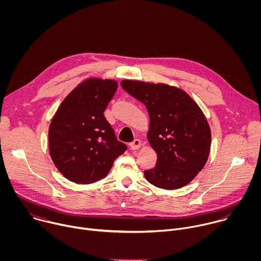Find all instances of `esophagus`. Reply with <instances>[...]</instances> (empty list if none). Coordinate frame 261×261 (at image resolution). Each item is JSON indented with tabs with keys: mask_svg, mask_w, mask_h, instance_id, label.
<instances>
[{
	"mask_svg": "<svg viewBox=\"0 0 261 261\" xmlns=\"http://www.w3.org/2000/svg\"><path fill=\"white\" fill-rule=\"evenodd\" d=\"M129 145L132 150H138V148L141 146V141L139 139H134Z\"/></svg>",
	"mask_w": 261,
	"mask_h": 261,
	"instance_id": "esophagus-1",
	"label": "esophagus"
}]
</instances>
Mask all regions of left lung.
I'll use <instances>...</instances> for the list:
<instances>
[{
    "instance_id": "obj_1",
    "label": "left lung",
    "mask_w": 261,
    "mask_h": 261,
    "mask_svg": "<svg viewBox=\"0 0 261 261\" xmlns=\"http://www.w3.org/2000/svg\"><path fill=\"white\" fill-rule=\"evenodd\" d=\"M121 86L150 116L146 136L158 158L154 168L144 170L147 181L165 190L188 185L210 155L212 134L200 107L185 91L165 84L125 80Z\"/></svg>"
}]
</instances>
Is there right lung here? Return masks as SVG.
I'll return each mask as SVG.
<instances>
[{"instance_id":"1","label":"right lung","mask_w":261,"mask_h":261,"mask_svg":"<svg viewBox=\"0 0 261 261\" xmlns=\"http://www.w3.org/2000/svg\"><path fill=\"white\" fill-rule=\"evenodd\" d=\"M118 89L113 80L88 79L63 100L49 130V155L58 170L76 184L105 177L126 150L103 113Z\"/></svg>"}]
</instances>
